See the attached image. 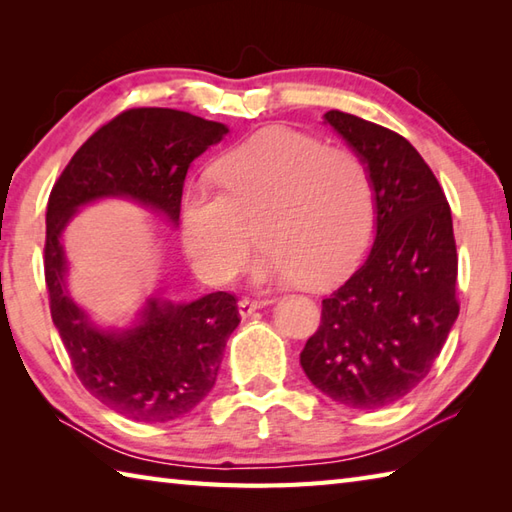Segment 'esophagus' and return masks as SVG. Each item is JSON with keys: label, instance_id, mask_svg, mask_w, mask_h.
<instances>
[{"label": "esophagus", "instance_id": "34e87169", "mask_svg": "<svg viewBox=\"0 0 512 512\" xmlns=\"http://www.w3.org/2000/svg\"><path fill=\"white\" fill-rule=\"evenodd\" d=\"M264 306H268V299H250V297H244V299H239V303H237V310H239V317H250V314H253L255 310H259V308H264Z\"/></svg>", "mask_w": 512, "mask_h": 512}]
</instances>
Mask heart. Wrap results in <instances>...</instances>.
<instances>
[{
    "label": "heart",
    "instance_id": "b5f03b06",
    "mask_svg": "<svg viewBox=\"0 0 512 512\" xmlns=\"http://www.w3.org/2000/svg\"><path fill=\"white\" fill-rule=\"evenodd\" d=\"M215 176L224 191L189 184L180 200L184 253L211 284H226L246 264L248 224L264 244L257 281L325 286L363 253L374 189L356 151L273 127L226 151Z\"/></svg>",
    "mask_w": 512,
    "mask_h": 512
}]
</instances>
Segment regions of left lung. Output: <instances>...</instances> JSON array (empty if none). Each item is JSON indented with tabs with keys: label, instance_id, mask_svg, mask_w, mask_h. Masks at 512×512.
Listing matches in <instances>:
<instances>
[{
	"label": "left lung",
	"instance_id": "1",
	"mask_svg": "<svg viewBox=\"0 0 512 512\" xmlns=\"http://www.w3.org/2000/svg\"><path fill=\"white\" fill-rule=\"evenodd\" d=\"M323 118L365 160L376 237L365 264L323 299L301 367L334 402L380 409L429 374L458 319L451 209L407 138L339 110Z\"/></svg>",
	"mask_w": 512,
	"mask_h": 512
}]
</instances>
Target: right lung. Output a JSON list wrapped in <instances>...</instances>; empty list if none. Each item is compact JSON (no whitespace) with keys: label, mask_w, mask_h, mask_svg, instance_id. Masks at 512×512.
Here are the masks:
<instances>
[{"label":"right lung","mask_w":512,"mask_h":512,"mask_svg":"<svg viewBox=\"0 0 512 512\" xmlns=\"http://www.w3.org/2000/svg\"><path fill=\"white\" fill-rule=\"evenodd\" d=\"M226 134L222 123L169 107L127 110L85 140L52 187L43 262L52 323L83 387L129 420L169 422L200 405L239 325L237 299L149 297L132 325L101 328L70 297L63 233L81 206L107 198L132 200L178 226L191 162Z\"/></svg>","instance_id":"right-lung-1"}]
</instances>
